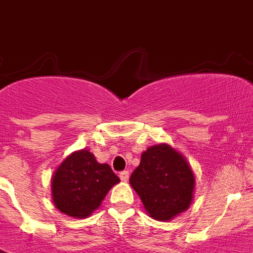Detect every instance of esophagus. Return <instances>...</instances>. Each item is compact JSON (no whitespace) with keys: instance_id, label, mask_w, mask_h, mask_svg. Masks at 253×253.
Returning a JSON list of instances; mask_svg holds the SVG:
<instances>
[{"instance_id":"esophagus-1","label":"esophagus","mask_w":253,"mask_h":253,"mask_svg":"<svg viewBox=\"0 0 253 253\" xmlns=\"http://www.w3.org/2000/svg\"><path fill=\"white\" fill-rule=\"evenodd\" d=\"M119 177H121V180H122L123 182H127V181H128V177H130V173H128V170H123V172L119 173Z\"/></svg>"}]
</instances>
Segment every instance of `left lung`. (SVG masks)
<instances>
[{"instance_id": "obj_1", "label": "left lung", "mask_w": 253, "mask_h": 253, "mask_svg": "<svg viewBox=\"0 0 253 253\" xmlns=\"http://www.w3.org/2000/svg\"><path fill=\"white\" fill-rule=\"evenodd\" d=\"M130 185L151 218L168 222L189 209L196 178L186 159L162 143L143 152L140 164L130 177Z\"/></svg>"}]
</instances>
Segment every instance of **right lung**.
Wrapping results in <instances>:
<instances>
[{
	"label": "right lung",
	"instance_id": "right-lung-1",
	"mask_svg": "<svg viewBox=\"0 0 253 253\" xmlns=\"http://www.w3.org/2000/svg\"><path fill=\"white\" fill-rule=\"evenodd\" d=\"M119 177L109 164H99L87 150L75 151L53 172L51 194L55 208L73 218H87L101 206Z\"/></svg>",
	"mask_w": 253,
	"mask_h": 253
}]
</instances>
